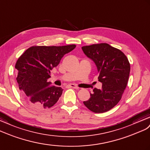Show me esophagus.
I'll return each instance as SVG.
<instances>
[{
  "mask_svg": "<svg viewBox=\"0 0 150 150\" xmlns=\"http://www.w3.org/2000/svg\"><path fill=\"white\" fill-rule=\"evenodd\" d=\"M69 86L71 87H72V88H74V89H80V88H79L77 86H76L75 84H74V83H71V84H70V85H69Z\"/></svg>",
  "mask_w": 150,
  "mask_h": 150,
  "instance_id": "esophagus-1",
  "label": "esophagus"
}]
</instances>
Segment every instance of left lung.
Listing matches in <instances>:
<instances>
[{
    "label": "left lung",
    "mask_w": 150,
    "mask_h": 150,
    "mask_svg": "<svg viewBox=\"0 0 150 150\" xmlns=\"http://www.w3.org/2000/svg\"><path fill=\"white\" fill-rule=\"evenodd\" d=\"M84 54L98 68L102 89L94 88L89 100L83 101L94 113L108 112L120 101L128 82L130 67L127 57L120 49L106 43L83 46Z\"/></svg>",
    "instance_id": "obj_1"
}]
</instances>
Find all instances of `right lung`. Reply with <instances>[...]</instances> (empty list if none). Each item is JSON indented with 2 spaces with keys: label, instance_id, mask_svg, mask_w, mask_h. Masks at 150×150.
<instances>
[{
  "label": "right lung",
  "instance_id": "1",
  "mask_svg": "<svg viewBox=\"0 0 150 150\" xmlns=\"http://www.w3.org/2000/svg\"><path fill=\"white\" fill-rule=\"evenodd\" d=\"M76 45L63 46H32L20 56L15 68L21 94L32 108L37 110L51 108L63 93L60 87L51 86L48 81L53 68L61 58L71 52Z\"/></svg>",
  "mask_w": 150,
  "mask_h": 150
}]
</instances>
